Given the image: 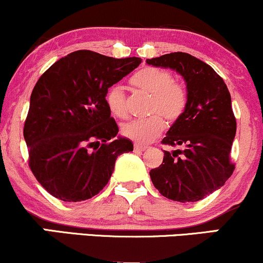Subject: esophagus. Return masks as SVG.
<instances>
[{
    "instance_id": "esophagus-1",
    "label": "esophagus",
    "mask_w": 263,
    "mask_h": 263,
    "mask_svg": "<svg viewBox=\"0 0 263 263\" xmlns=\"http://www.w3.org/2000/svg\"><path fill=\"white\" fill-rule=\"evenodd\" d=\"M135 149H136V151H140V152H143V151L147 149V147H146V146H142V144H137V143H136V144H135Z\"/></svg>"
}]
</instances>
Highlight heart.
Wrapping results in <instances>:
<instances>
[{"label":"heart","mask_w":263,"mask_h":263,"mask_svg":"<svg viewBox=\"0 0 263 263\" xmlns=\"http://www.w3.org/2000/svg\"><path fill=\"white\" fill-rule=\"evenodd\" d=\"M131 85L151 95L149 112L156 114L147 119L132 120L122 125V134L138 143H148L159 136L165 127L164 120L176 121L184 112L188 93L182 84L173 80V75L162 68L147 66L129 79ZM106 106L115 117L126 115V93L119 85L111 86L105 96Z\"/></svg>","instance_id":"b5f03b06"}]
</instances>
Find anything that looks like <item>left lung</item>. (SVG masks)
Here are the masks:
<instances>
[{
	"mask_svg": "<svg viewBox=\"0 0 263 263\" xmlns=\"http://www.w3.org/2000/svg\"><path fill=\"white\" fill-rule=\"evenodd\" d=\"M148 65L170 68L184 78L188 101L162 143V164L151 170L153 185L163 197L180 203L198 201L218 190L231 177L230 152L236 119L228 86L216 71L188 53L176 52L147 59Z\"/></svg>",
	"mask_w": 263,
	"mask_h": 263,
	"instance_id": "obj_1",
	"label": "left lung"
}]
</instances>
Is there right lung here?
<instances>
[{
	"label": "right lung",
	"instance_id": "right-lung-1",
	"mask_svg": "<svg viewBox=\"0 0 263 263\" xmlns=\"http://www.w3.org/2000/svg\"><path fill=\"white\" fill-rule=\"evenodd\" d=\"M141 62L77 50L39 78L23 136L29 168L53 197L69 203L95 197L112 176L117 157L134 151L128 138L116 137L119 126L105 96Z\"/></svg>",
	"mask_w": 263,
	"mask_h": 263
}]
</instances>
